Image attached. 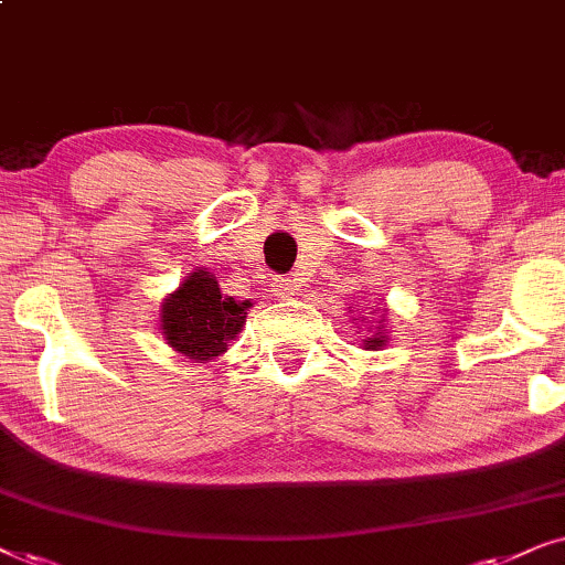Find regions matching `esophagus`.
<instances>
[{
	"mask_svg": "<svg viewBox=\"0 0 565 565\" xmlns=\"http://www.w3.org/2000/svg\"><path fill=\"white\" fill-rule=\"evenodd\" d=\"M274 291H276V297H295L299 291V281L295 276L274 278Z\"/></svg>",
	"mask_w": 565,
	"mask_h": 565,
	"instance_id": "obj_1",
	"label": "esophagus"
}]
</instances>
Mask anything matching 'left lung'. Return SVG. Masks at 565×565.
Listing matches in <instances>:
<instances>
[{"instance_id":"left-lung-1","label":"left lung","mask_w":565,"mask_h":565,"mask_svg":"<svg viewBox=\"0 0 565 565\" xmlns=\"http://www.w3.org/2000/svg\"><path fill=\"white\" fill-rule=\"evenodd\" d=\"M382 338H385V335H377V338H370V341H366V345H372V349H377V345H382Z\"/></svg>"}]
</instances>
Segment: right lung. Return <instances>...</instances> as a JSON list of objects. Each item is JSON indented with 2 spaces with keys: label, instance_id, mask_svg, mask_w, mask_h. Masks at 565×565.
I'll list each match as a JSON object with an SVG mask.
<instances>
[{
  "label": "right lung",
  "instance_id": "add662e5",
  "mask_svg": "<svg viewBox=\"0 0 565 565\" xmlns=\"http://www.w3.org/2000/svg\"><path fill=\"white\" fill-rule=\"evenodd\" d=\"M247 307L250 302L222 297L220 284L209 270H193L175 295L162 302L164 341L195 361L220 356L243 330Z\"/></svg>",
  "mask_w": 565,
  "mask_h": 565
}]
</instances>
